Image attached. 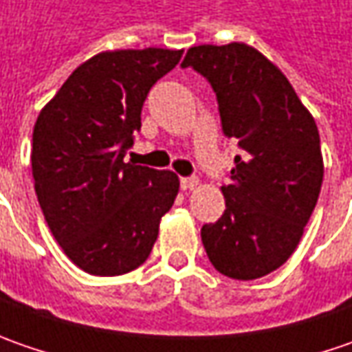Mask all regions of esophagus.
Masks as SVG:
<instances>
[{
    "mask_svg": "<svg viewBox=\"0 0 352 352\" xmlns=\"http://www.w3.org/2000/svg\"><path fill=\"white\" fill-rule=\"evenodd\" d=\"M180 186H182V190H196L199 186V180L197 178H182Z\"/></svg>",
    "mask_w": 352,
    "mask_h": 352,
    "instance_id": "34e87169",
    "label": "esophagus"
}]
</instances>
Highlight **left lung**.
I'll return each mask as SVG.
<instances>
[{
  "instance_id": "obj_1",
  "label": "left lung",
  "mask_w": 352,
  "mask_h": 352,
  "mask_svg": "<svg viewBox=\"0 0 352 352\" xmlns=\"http://www.w3.org/2000/svg\"><path fill=\"white\" fill-rule=\"evenodd\" d=\"M182 66L210 80L223 133L245 151L221 186L225 213L201 227L204 249L225 276L263 278L290 258L318 204L316 119L276 64L245 43L192 47Z\"/></svg>"
}]
</instances>
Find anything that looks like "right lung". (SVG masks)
Masks as SVG:
<instances>
[{
  "label": "right lung",
  "instance_id": "obj_1",
  "mask_svg": "<svg viewBox=\"0 0 352 352\" xmlns=\"http://www.w3.org/2000/svg\"><path fill=\"white\" fill-rule=\"evenodd\" d=\"M184 50H105L80 64L33 131L34 192L64 254L94 276H119L151 254L180 180L125 162L148 89Z\"/></svg>",
  "mask_w": 352,
  "mask_h": 352
}]
</instances>
